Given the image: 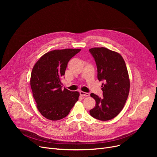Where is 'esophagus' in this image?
Returning <instances> with one entry per match:
<instances>
[{
  "label": "esophagus",
  "mask_w": 157,
  "mask_h": 157,
  "mask_svg": "<svg viewBox=\"0 0 157 157\" xmlns=\"http://www.w3.org/2000/svg\"><path fill=\"white\" fill-rule=\"evenodd\" d=\"M79 94H80V95L81 96H84V97H88V96H90V94L89 93L84 92H82V91H81L79 92Z\"/></svg>",
  "instance_id": "esophagus-1"
}]
</instances>
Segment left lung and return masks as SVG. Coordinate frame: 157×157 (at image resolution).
I'll list each match as a JSON object with an SVG mask.
<instances>
[{
    "label": "left lung",
    "mask_w": 157,
    "mask_h": 157,
    "mask_svg": "<svg viewBox=\"0 0 157 157\" xmlns=\"http://www.w3.org/2000/svg\"><path fill=\"white\" fill-rule=\"evenodd\" d=\"M89 52L96 63L97 78L104 81L102 98L90 94L96 104L90 114L97 120H109L121 112L128 96L130 80L127 66L121 55L108 48H94Z\"/></svg>",
    "instance_id": "8db88e82"
}]
</instances>
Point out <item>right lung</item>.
Wrapping results in <instances>:
<instances>
[{"mask_svg": "<svg viewBox=\"0 0 157 157\" xmlns=\"http://www.w3.org/2000/svg\"><path fill=\"white\" fill-rule=\"evenodd\" d=\"M80 49H55L41 56L32 69L30 86L37 108L46 118L55 121L69 114L78 101V92L62 88L67 63Z\"/></svg>", "mask_w": 157, "mask_h": 157, "instance_id": "right-lung-1", "label": "right lung"}]
</instances>
